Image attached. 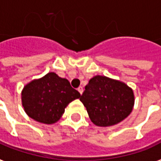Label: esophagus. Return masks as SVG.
<instances>
[{"instance_id":"34e87169","label":"esophagus","mask_w":161,"mask_h":161,"mask_svg":"<svg viewBox=\"0 0 161 161\" xmlns=\"http://www.w3.org/2000/svg\"><path fill=\"white\" fill-rule=\"evenodd\" d=\"M77 90H78V92H79L80 94H82V92H83V87H82V86H79Z\"/></svg>"}]
</instances>
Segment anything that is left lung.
<instances>
[{
    "instance_id": "8db88e82",
    "label": "left lung",
    "mask_w": 161,
    "mask_h": 161,
    "mask_svg": "<svg viewBox=\"0 0 161 161\" xmlns=\"http://www.w3.org/2000/svg\"><path fill=\"white\" fill-rule=\"evenodd\" d=\"M80 100L92 123L106 127L127 118L133 110L135 97L133 90L124 82L96 75L85 86Z\"/></svg>"
}]
</instances>
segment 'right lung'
Returning a JSON list of instances; mask_svg holds the SVG:
<instances>
[{
	"instance_id": "obj_1",
	"label": "right lung",
	"mask_w": 161,
	"mask_h": 161,
	"mask_svg": "<svg viewBox=\"0 0 161 161\" xmlns=\"http://www.w3.org/2000/svg\"><path fill=\"white\" fill-rule=\"evenodd\" d=\"M21 95L26 114L35 121L46 124L57 122L67 105L80 97L68 80L53 72L28 83Z\"/></svg>"
}]
</instances>
